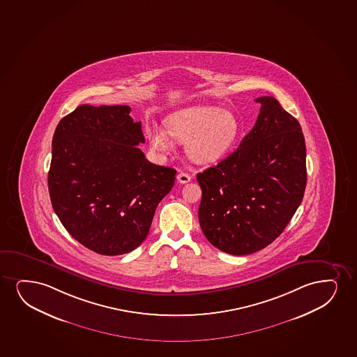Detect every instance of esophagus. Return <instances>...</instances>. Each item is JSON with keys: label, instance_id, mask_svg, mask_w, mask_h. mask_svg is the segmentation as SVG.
<instances>
[{"label": "esophagus", "instance_id": "obj_1", "mask_svg": "<svg viewBox=\"0 0 357 357\" xmlns=\"http://www.w3.org/2000/svg\"><path fill=\"white\" fill-rule=\"evenodd\" d=\"M176 178L180 183H188L190 181V175H188V174H185V172H180V174L177 175Z\"/></svg>", "mask_w": 357, "mask_h": 357}]
</instances>
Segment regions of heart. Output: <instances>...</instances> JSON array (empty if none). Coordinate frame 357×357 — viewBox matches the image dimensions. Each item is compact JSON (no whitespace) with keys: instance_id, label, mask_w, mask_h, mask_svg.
Segmentation results:
<instances>
[{"instance_id":"obj_1","label":"heart","mask_w":357,"mask_h":357,"mask_svg":"<svg viewBox=\"0 0 357 357\" xmlns=\"http://www.w3.org/2000/svg\"><path fill=\"white\" fill-rule=\"evenodd\" d=\"M167 130L149 128V144L159 153H169L174 140L185 144V152L193 162L213 164L221 160L234 146L240 132L233 113L220 107L197 106L172 113L165 119Z\"/></svg>"}]
</instances>
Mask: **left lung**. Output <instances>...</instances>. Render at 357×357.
<instances>
[{"label": "left lung", "mask_w": 357, "mask_h": 357, "mask_svg": "<svg viewBox=\"0 0 357 357\" xmlns=\"http://www.w3.org/2000/svg\"><path fill=\"white\" fill-rule=\"evenodd\" d=\"M239 147L197 175L203 197L199 223L223 252L244 256L271 244L301 205L307 185L302 128L271 96Z\"/></svg>", "instance_id": "1"}]
</instances>
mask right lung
Listing matches in <instances>:
<instances>
[{
    "mask_svg": "<svg viewBox=\"0 0 357 357\" xmlns=\"http://www.w3.org/2000/svg\"><path fill=\"white\" fill-rule=\"evenodd\" d=\"M127 105H81L60 121L52 142L50 200L65 229L94 252L117 256L149 234L176 170L149 162L141 122Z\"/></svg>",
    "mask_w": 357,
    "mask_h": 357,
    "instance_id": "right-lung-1",
    "label": "right lung"
}]
</instances>
